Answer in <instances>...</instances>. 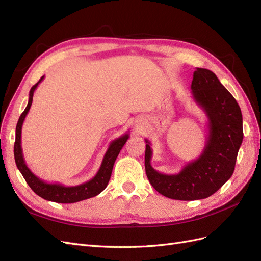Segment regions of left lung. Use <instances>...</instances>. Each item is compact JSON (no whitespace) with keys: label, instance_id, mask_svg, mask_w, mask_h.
Returning <instances> with one entry per match:
<instances>
[{"label":"left lung","instance_id":"1","mask_svg":"<svg viewBox=\"0 0 261 261\" xmlns=\"http://www.w3.org/2000/svg\"><path fill=\"white\" fill-rule=\"evenodd\" d=\"M191 88L208 117L207 143L198 159L188 162L178 174H162L151 167L152 150L146 139L145 168L150 184L176 200L207 198L222 187L233 174L244 136L241 108L215 73L197 68Z\"/></svg>","mask_w":261,"mask_h":261}]
</instances>
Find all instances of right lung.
I'll use <instances>...</instances> for the list:
<instances>
[{"mask_svg": "<svg viewBox=\"0 0 261 261\" xmlns=\"http://www.w3.org/2000/svg\"><path fill=\"white\" fill-rule=\"evenodd\" d=\"M43 78L44 76H42L40 78V81H39L36 85L31 87V89L29 91L28 105L25 109V111H23L19 116V120L17 122L16 138H15V145H14L15 162H16L18 170L20 171L23 178H25V180L27 181L29 187L33 189L38 196H40L41 198L45 200L59 202V203H73V202L91 198V197L97 196L102 191H105V188L108 186L110 177H111V174H112L114 162L116 160L118 153H120L121 149L129 138V135L128 134H125V135L121 136L120 138H116L115 140L112 141L111 144H110L107 152L103 156V160H102L101 167L98 173L90 180L77 186H64L62 184L45 183V181L36 176L34 173L29 170V168L25 163V160H23L22 149H21L22 123L25 121V117L29 111L31 103H33L34 92L38 87V85L42 82Z\"/></svg>", "mask_w": 261, "mask_h": 261, "instance_id": "obj_1", "label": "right lung"}]
</instances>
